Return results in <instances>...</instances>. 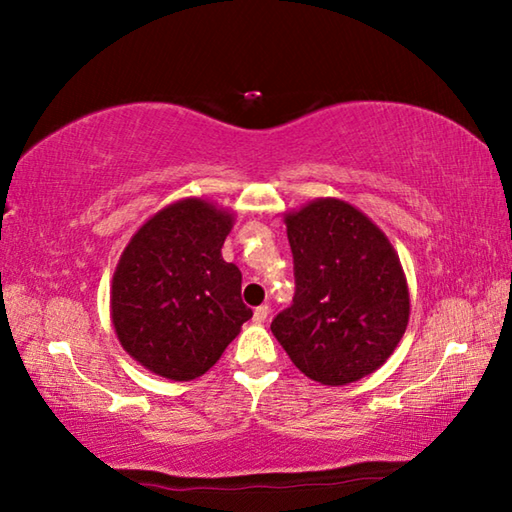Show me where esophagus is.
Segmentation results:
<instances>
[{"label": "esophagus", "mask_w": 512, "mask_h": 512, "mask_svg": "<svg viewBox=\"0 0 512 512\" xmlns=\"http://www.w3.org/2000/svg\"><path fill=\"white\" fill-rule=\"evenodd\" d=\"M266 318H268V305H262V307H257V309L253 311V320H255V323H264Z\"/></svg>", "instance_id": "esophagus-1"}]
</instances>
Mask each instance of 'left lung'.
I'll return each mask as SVG.
<instances>
[{
    "label": "left lung",
    "mask_w": 512,
    "mask_h": 512,
    "mask_svg": "<svg viewBox=\"0 0 512 512\" xmlns=\"http://www.w3.org/2000/svg\"><path fill=\"white\" fill-rule=\"evenodd\" d=\"M296 293L271 332L325 386L370 375L409 325V289L391 241L357 207L318 198L287 214Z\"/></svg>",
    "instance_id": "left-lung-1"
}]
</instances>
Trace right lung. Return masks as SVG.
<instances>
[{
	"instance_id": "right-lung-1",
	"label": "right lung",
	"mask_w": 512,
	"mask_h": 512,
	"mask_svg": "<svg viewBox=\"0 0 512 512\" xmlns=\"http://www.w3.org/2000/svg\"><path fill=\"white\" fill-rule=\"evenodd\" d=\"M232 214L185 198L146 221L112 277L110 309L119 343L144 368L173 381L210 370L253 309L241 271L221 257Z\"/></svg>"
}]
</instances>
